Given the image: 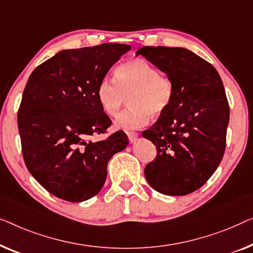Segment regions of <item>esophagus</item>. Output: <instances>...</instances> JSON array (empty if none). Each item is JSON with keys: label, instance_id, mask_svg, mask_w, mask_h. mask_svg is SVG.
<instances>
[{"label": "esophagus", "instance_id": "34e87169", "mask_svg": "<svg viewBox=\"0 0 253 253\" xmlns=\"http://www.w3.org/2000/svg\"><path fill=\"white\" fill-rule=\"evenodd\" d=\"M127 136H128V140H129L130 143H134V142L136 141L138 134H137V131L128 130V131H127Z\"/></svg>", "mask_w": 253, "mask_h": 253}]
</instances>
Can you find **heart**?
<instances>
[{"label": "heart", "mask_w": 253, "mask_h": 253, "mask_svg": "<svg viewBox=\"0 0 253 253\" xmlns=\"http://www.w3.org/2000/svg\"><path fill=\"white\" fill-rule=\"evenodd\" d=\"M117 81L104 78L98 84L97 98L103 111L115 117L128 96L130 106L117 117L116 128L137 129L151 118L165 113L173 101V84L169 78L143 58L127 60L116 71Z\"/></svg>", "instance_id": "heart-1"}]
</instances>
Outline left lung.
<instances>
[{
    "instance_id": "left-lung-1",
    "label": "left lung",
    "mask_w": 253,
    "mask_h": 253,
    "mask_svg": "<svg viewBox=\"0 0 253 253\" xmlns=\"http://www.w3.org/2000/svg\"><path fill=\"white\" fill-rule=\"evenodd\" d=\"M173 84L169 110L142 136L157 156L144 169L158 193L183 196L201 188L218 169L226 149L229 104L218 71L184 48L142 47L136 51Z\"/></svg>"
}]
</instances>
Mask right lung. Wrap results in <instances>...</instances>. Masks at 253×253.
<instances>
[{"label":"right lung","instance_id":"right-lung-1","mask_svg":"<svg viewBox=\"0 0 253 253\" xmlns=\"http://www.w3.org/2000/svg\"><path fill=\"white\" fill-rule=\"evenodd\" d=\"M130 45L103 43L62 50L28 78L18 110L21 151L27 169L54 196L84 202L99 193L110 158L124 150V130L104 140L111 119L97 98L101 81Z\"/></svg>","mask_w":253,"mask_h":253}]
</instances>
